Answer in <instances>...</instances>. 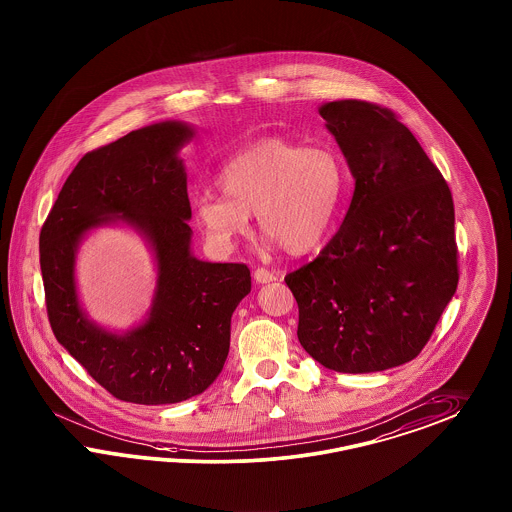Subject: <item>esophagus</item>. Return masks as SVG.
<instances>
[{
	"instance_id": "esophagus-1",
	"label": "esophagus",
	"mask_w": 512,
	"mask_h": 512,
	"mask_svg": "<svg viewBox=\"0 0 512 512\" xmlns=\"http://www.w3.org/2000/svg\"><path fill=\"white\" fill-rule=\"evenodd\" d=\"M253 278H255V282L270 283L276 280V274L270 272V270H266V268H257V270L253 272Z\"/></svg>"
}]
</instances>
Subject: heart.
I'll use <instances>...</instances> for the list:
<instances>
[{
    "instance_id": "b5f03b06",
    "label": "heart",
    "mask_w": 512,
    "mask_h": 512,
    "mask_svg": "<svg viewBox=\"0 0 512 512\" xmlns=\"http://www.w3.org/2000/svg\"><path fill=\"white\" fill-rule=\"evenodd\" d=\"M217 181L225 193L206 189L193 200L194 217L215 253L234 251L255 212L270 242L302 255L318 247L335 225L348 176L331 147L265 138L230 157Z\"/></svg>"
}]
</instances>
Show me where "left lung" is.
I'll list each match as a JSON object with an SVG mask.
<instances>
[{
  "instance_id": "left-lung-1",
  "label": "left lung",
  "mask_w": 512,
  "mask_h": 512,
  "mask_svg": "<svg viewBox=\"0 0 512 512\" xmlns=\"http://www.w3.org/2000/svg\"><path fill=\"white\" fill-rule=\"evenodd\" d=\"M355 179L352 204L318 257L285 276L300 346L323 367L365 374L422 352L458 287L452 193L386 107H319Z\"/></svg>"
}]
</instances>
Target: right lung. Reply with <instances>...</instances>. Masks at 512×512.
<instances>
[{"label": "right lung", "instance_id": "right-lung-1", "mask_svg": "<svg viewBox=\"0 0 512 512\" xmlns=\"http://www.w3.org/2000/svg\"><path fill=\"white\" fill-rule=\"evenodd\" d=\"M194 128L179 121L134 130L77 162L41 234L39 263L56 340L113 397L172 405L212 386L227 361L230 318L251 291L249 268L191 251V202L179 151ZM126 224L154 253L158 285L138 328L113 334L82 310L74 261L90 229Z\"/></svg>", "mask_w": 512, "mask_h": 512}]
</instances>
